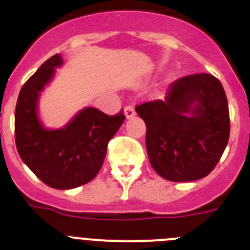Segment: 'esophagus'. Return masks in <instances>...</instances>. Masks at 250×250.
<instances>
[{
    "label": "esophagus",
    "mask_w": 250,
    "mask_h": 250,
    "mask_svg": "<svg viewBox=\"0 0 250 250\" xmlns=\"http://www.w3.org/2000/svg\"><path fill=\"white\" fill-rule=\"evenodd\" d=\"M124 115L126 116V119H131L135 116V110L132 106H125L124 107Z\"/></svg>",
    "instance_id": "1"
}]
</instances>
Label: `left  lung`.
<instances>
[{
    "label": "left lung",
    "mask_w": 250,
    "mask_h": 250,
    "mask_svg": "<svg viewBox=\"0 0 250 250\" xmlns=\"http://www.w3.org/2000/svg\"><path fill=\"white\" fill-rule=\"evenodd\" d=\"M135 110L146 125L150 164L170 182L205 178L228 144V100L220 81L209 74L182 77L169 86L164 101Z\"/></svg>",
    "instance_id": "obj_1"
}]
</instances>
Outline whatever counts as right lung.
<instances>
[{"instance_id":"right-lung-1","label":"right lung","mask_w":250,"mask_h":250,"mask_svg":"<svg viewBox=\"0 0 250 250\" xmlns=\"http://www.w3.org/2000/svg\"><path fill=\"white\" fill-rule=\"evenodd\" d=\"M62 65L61 55H54L22 86L15 111V138L17 151L31 171L48 187L66 190L98 175L107 144L125 116L123 110L109 116L95 107H83L65 126L47 129L40 119V98Z\"/></svg>"}]
</instances>
